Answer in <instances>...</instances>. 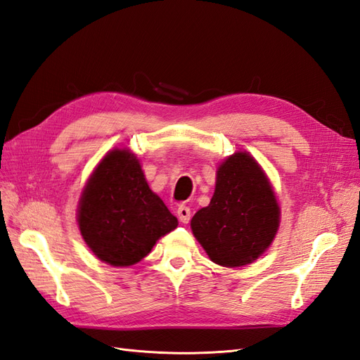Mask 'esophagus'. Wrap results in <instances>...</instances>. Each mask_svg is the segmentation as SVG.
Returning <instances> with one entry per match:
<instances>
[{
  "label": "esophagus",
  "mask_w": 360,
  "mask_h": 360,
  "mask_svg": "<svg viewBox=\"0 0 360 360\" xmlns=\"http://www.w3.org/2000/svg\"><path fill=\"white\" fill-rule=\"evenodd\" d=\"M176 213H178V217H179V220H181L182 224H188V222H190L191 211H190V208H188V207H186V205H181V207H178Z\"/></svg>",
  "instance_id": "1"
}]
</instances>
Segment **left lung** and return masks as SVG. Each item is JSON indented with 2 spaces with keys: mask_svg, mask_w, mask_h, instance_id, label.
<instances>
[{
  "mask_svg": "<svg viewBox=\"0 0 360 360\" xmlns=\"http://www.w3.org/2000/svg\"><path fill=\"white\" fill-rule=\"evenodd\" d=\"M191 231L216 264L240 268L268 250L280 226L269 179L248 152L219 165L210 205L191 219Z\"/></svg>",
  "mask_w": 360,
  "mask_h": 360,
  "instance_id": "left-lung-1",
  "label": "left lung"
}]
</instances>
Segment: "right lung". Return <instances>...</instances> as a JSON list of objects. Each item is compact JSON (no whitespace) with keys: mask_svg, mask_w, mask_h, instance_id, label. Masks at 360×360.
Instances as JSON below:
<instances>
[{"mask_svg":"<svg viewBox=\"0 0 360 360\" xmlns=\"http://www.w3.org/2000/svg\"><path fill=\"white\" fill-rule=\"evenodd\" d=\"M77 222L97 259L117 268L141 262L160 237L178 226L127 149L109 152L91 174L79 200Z\"/></svg>","mask_w":360,"mask_h":360,"instance_id":"add662e5","label":"right lung"}]
</instances>
